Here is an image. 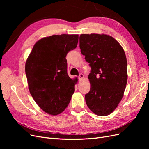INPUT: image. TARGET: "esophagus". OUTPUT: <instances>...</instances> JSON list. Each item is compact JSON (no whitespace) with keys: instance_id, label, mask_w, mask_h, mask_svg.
Listing matches in <instances>:
<instances>
[{"instance_id":"34e87169","label":"esophagus","mask_w":149,"mask_h":149,"mask_svg":"<svg viewBox=\"0 0 149 149\" xmlns=\"http://www.w3.org/2000/svg\"><path fill=\"white\" fill-rule=\"evenodd\" d=\"M83 78H84V74H82V73L79 74V76H78V79H79V80H81V79H82Z\"/></svg>"}]
</instances>
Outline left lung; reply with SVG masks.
<instances>
[{
	"label": "left lung",
	"mask_w": 149,
	"mask_h": 149,
	"mask_svg": "<svg viewBox=\"0 0 149 149\" xmlns=\"http://www.w3.org/2000/svg\"><path fill=\"white\" fill-rule=\"evenodd\" d=\"M79 48L89 63L91 88L86 94V104L100 116L113 112L123 97L127 81V59L118 41L109 35L82 34Z\"/></svg>",
	"instance_id": "8db88e82"
}]
</instances>
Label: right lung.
Instances as JSON below:
<instances>
[{"label":"right lung","instance_id":"right-lung-1","mask_svg":"<svg viewBox=\"0 0 149 149\" xmlns=\"http://www.w3.org/2000/svg\"><path fill=\"white\" fill-rule=\"evenodd\" d=\"M78 35H54L35 44L25 63L29 91L47 113L57 115L69 104L76 80L67 73L68 53L76 48Z\"/></svg>","mask_w":149,"mask_h":149}]
</instances>
